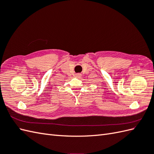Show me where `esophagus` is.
<instances>
[{"label":"esophagus","instance_id":"1","mask_svg":"<svg viewBox=\"0 0 154 154\" xmlns=\"http://www.w3.org/2000/svg\"><path fill=\"white\" fill-rule=\"evenodd\" d=\"M75 77L77 78H80L81 77V73H77V74H75Z\"/></svg>","mask_w":154,"mask_h":154}]
</instances>
